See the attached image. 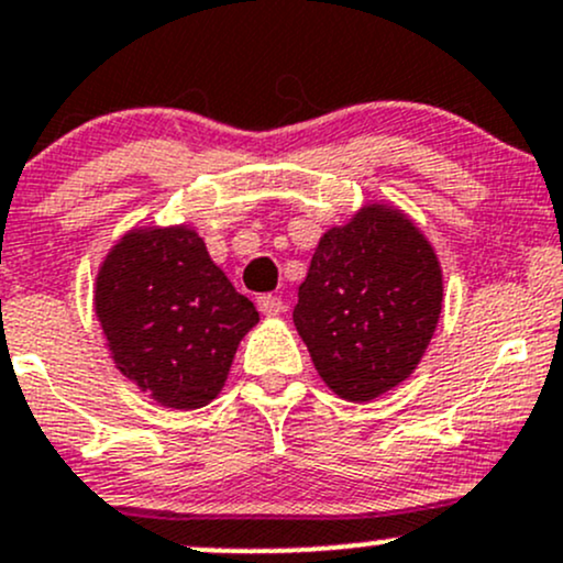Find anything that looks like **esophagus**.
<instances>
[{"label":"esophagus","mask_w":563,"mask_h":563,"mask_svg":"<svg viewBox=\"0 0 563 563\" xmlns=\"http://www.w3.org/2000/svg\"><path fill=\"white\" fill-rule=\"evenodd\" d=\"M258 310L264 312V316H280L283 312V299L280 297H272V294H262V297L256 299Z\"/></svg>","instance_id":"obj_1"}]
</instances>
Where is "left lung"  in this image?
<instances>
[{
    "instance_id": "1",
    "label": "left lung",
    "mask_w": 563,
    "mask_h": 563,
    "mask_svg": "<svg viewBox=\"0 0 563 563\" xmlns=\"http://www.w3.org/2000/svg\"><path fill=\"white\" fill-rule=\"evenodd\" d=\"M442 310V272L426 236L383 205L329 229L299 286L294 327L318 375L347 401L399 386Z\"/></svg>"
}]
</instances>
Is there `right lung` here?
Returning a JSON list of instances; mask_svg holds the SVG:
<instances>
[{
  "mask_svg": "<svg viewBox=\"0 0 563 563\" xmlns=\"http://www.w3.org/2000/svg\"><path fill=\"white\" fill-rule=\"evenodd\" d=\"M93 301L118 369L175 410L216 399L236 345L258 323L253 301L188 227L123 236L99 269Z\"/></svg>",
  "mask_w": 563,
  "mask_h": 563,
  "instance_id": "obj_1",
  "label": "right lung"
}]
</instances>
